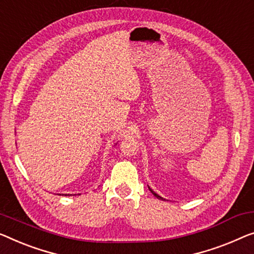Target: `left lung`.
Listing matches in <instances>:
<instances>
[{
    "instance_id": "left-lung-1",
    "label": "left lung",
    "mask_w": 254,
    "mask_h": 254,
    "mask_svg": "<svg viewBox=\"0 0 254 254\" xmlns=\"http://www.w3.org/2000/svg\"><path fill=\"white\" fill-rule=\"evenodd\" d=\"M149 190H150L151 192H153V194H154V196H156V197H157L158 199H162V200H164V198H163V197H161V196H160V195H157V194H156V192H155V191L153 190V189H150V188H149Z\"/></svg>"
}]
</instances>
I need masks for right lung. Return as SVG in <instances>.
Here are the masks:
<instances>
[{"mask_svg":"<svg viewBox=\"0 0 254 254\" xmlns=\"http://www.w3.org/2000/svg\"><path fill=\"white\" fill-rule=\"evenodd\" d=\"M65 196H66V195H65Z\"/></svg>","mask_w":254,"mask_h":254,"instance_id":"1","label":"right lung"}]
</instances>
